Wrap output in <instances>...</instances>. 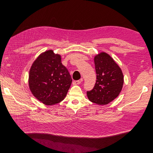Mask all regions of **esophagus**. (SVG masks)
<instances>
[{
  "mask_svg": "<svg viewBox=\"0 0 153 153\" xmlns=\"http://www.w3.org/2000/svg\"><path fill=\"white\" fill-rule=\"evenodd\" d=\"M80 83H81V81H79V80L74 81V82H73L74 85H79Z\"/></svg>",
  "mask_w": 153,
  "mask_h": 153,
  "instance_id": "esophagus-1",
  "label": "esophagus"
}]
</instances>
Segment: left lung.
Listing matches in <instances>:
<instances>
[{
    "mask_svg": "<svg viewBox=\"0 0 153 153\" xmlns=\"http://www.w3.org/2000/svg\"><path fill=\"white\" fill-rule=\"evenodd\" d=\"M97 80L93 89L87 92L89 100L97 105H105L114 100L121 92L123 75L113 58L105 52L94 58Z\"/></svg>",
    "mask_w": 153,
    "mask_h": 153,
    "instance_id": "1",
    "label": "left lung"
}]
</instances>
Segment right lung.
<instances>
[{
    "instance_id": "right-lung-1",
    "label": "right lung",
    "mask_w": 153,
    "mask_h": 153,
    "mask_svg": "<svg viewBox=\"0 0 153 153\" xmlns=\"http://www.w3.org/2000/svg\"><path fill=\"white\" fill-rule=\"evenodd\" d=\"M29 87L35 98L46 105L61 102L66 96L72 79L61 62V56L53 50L39 56L29 73Z\"/></svg>"
}]
</instances>
